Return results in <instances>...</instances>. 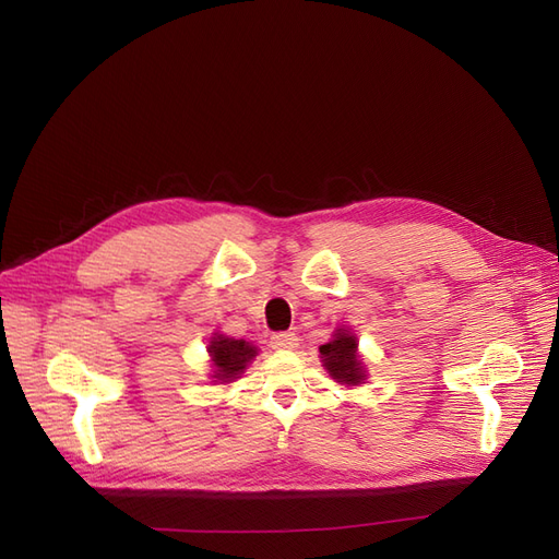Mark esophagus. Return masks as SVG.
Returning a JSON list of instances; mask_svg holds the SVG:
<instances>
[{
  "label": "esophagus",
  "instance_id": "esophagus-1",
  "mask_svg": "<svg viewBox=\"0 0 559 559\" xmlns=\"http://www.w3.org/2000/svg\"><path fill=\"white\" fill-rule=\"evenodd\" d=\"M272 347L274 349H295L297 347V335L293 331H283L272 335Z\"/></svg>",
  "mask_w": 559,
  "mask_h": 559
}]
</instances>
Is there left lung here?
<instances>
[{"mask_svg":"<svg viewBox=\"0 0 559 559\" xmlns=\"http://www.w3.org/2000/svg\"><path fill=\"white\" fill-rule=\"evenodd\" d=\"M356 337L349 335L347 331H337L335 340L320 347L324 368L331 372V377L340 383H349L358 385L362 379H366V372H362V362L356 356Z\"/></svg>","mask_w":559,"mask_h":559,"instance_id":"left-lung-1","label":"left lung"}]
</instances>
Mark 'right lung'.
<instances>
[{"instance_id":"add662e5","label":"right lung","mask_w":559,"mask_h":559,"mask_svg":"<svg viewBox=\"0 0 559 559\" xmlns=\"http://www.w3.org/2000/svg\"><path fill=\"white\" fill-rule=\"evenodd\" d=\"M255 347L247 340H233L226 335H214L210 340V356L214 360V379L233 381L239 372H245L247 362L255 356Z\"/></svg>"}]
</instances>
